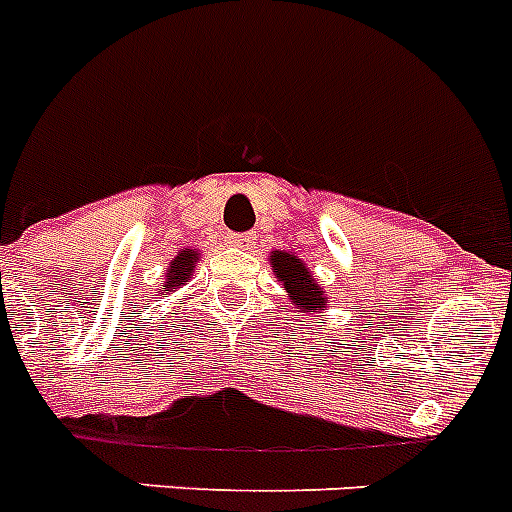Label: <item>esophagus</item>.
<instances>
[{
	"label": "esophagus",
	"instance_id": "esophagus-1",
	"mask_svg": "<svg viewBox=\"0 0 512 512\" xmlns=\"http://www.w3.org/2000/svg\"><path fill=\"white\" fill-rule=\"evenodd\" d=\"M227 243H230V246H235V248H248V246H253V243H256V233L230 235V238H227Z\"/></svg>",
	"mask_w": 512,
	"mask_h": 512
}]
</instances>
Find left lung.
Returning <instances> with one entry per match:
<instances>
[{
    "instance_id": "obj_1",
    "label": "left lung",
    "mask_w": 512,
    "mask_h": 512,
    "mask_svg": "<svg viewBox=\"0 0 512 512\" xmlns=\"http://www.w3.org/2000/svg\"><path fill=\"white\" fill-rule=\"evenodd\" d=\"M269 264H272L277 282H282V287H285L287 300L298 308L300 316H313V313L329 310V295L318 285V279L313 277V272L298 253L272 251L269 253Z\"/></svg>"
}]
</instances>
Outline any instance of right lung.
Listing matches in <instances>:
<instances>
[{
  "instance_id": "1",
  "label": "right lung",
  "mask_w": 512,
  "mask_h": 512,
  "mask_svg": "<svg viewBox=\"0 0 512 512\" xmlns=\"http://www.w3.org/2000/svg\"><path fill=\"white\" fill-rule=\"evenodd\" d=\"M199 259H202V253L196 251V248H181V251L176 253V259L168 264V272H165V282L163 287H160V295H163V298H170L178 287L186 285V282L191 279V274H194L196 261Z\"/></svg>"
}]
</instances>
